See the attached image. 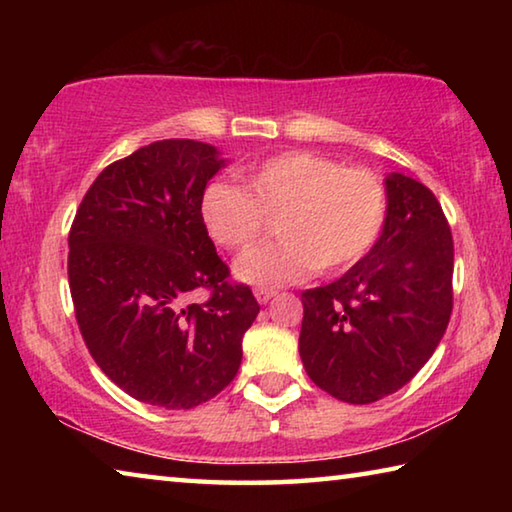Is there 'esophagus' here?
I'll return each mask as SVG.
<instances>
[{
	"mask_svg": "<svg viewBox=\"0 0 512 512\" xmlns=\"http://www.w3.org/2000/svg\"><path fill=\"white\" fill-rule=\"evenodd\" d=\"M275 289H266V287H259V289H255V298H257V302L259 305H266L268 300H271L273 296H275Z\"/></svg>",
	"mask_w": 512,
	"mask_h": 512,
	"instance_id": "1",
	"label": "esophagus"
}]
</instances>
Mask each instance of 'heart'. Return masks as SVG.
I'll return each instance as SVG.
<instances>
[{"label":"heart","mask_w":512,"mask_h":512,"mask_svg":"<svg viewBox=\"0 0 512 512\" xmlns=\"http://www.w3.org/2000/svg\"><path fill=\"white\" fill-rule=\"evenodd\" d=\"M244 187L207 185L201 219L207 235L228 250L264 237L268 216L284 239L235 262L241 282L280 287L311 273L343 271L375 246L386 223V189L377 176L343 169L307 151L275 155L241 173Z\"/></svg>","instance_id":"1"}]
</instances>
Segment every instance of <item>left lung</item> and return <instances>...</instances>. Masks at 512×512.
I'll return each instance as SVG.
<instances>
[{
    "instance_id": "8db88e82",
    "label": "left lung",
    "mask_w": 512,
    "mask_h": 512,
    "mask_svg": "<svg viewBox=\"0 0 512 512\" xmlns=\"http://www.w3.org/2000/svg\"><path fill=\"white\" fill-rule=\"evenodd\" d=\"M386 223L348 273L302 293L300 359L348 404H372L418 375L452 316L454 241L438 198L388 173Z\"/></svg>"
}]
</instances>
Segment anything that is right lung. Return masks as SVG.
<instances>
[{"label":"right lung","mask_w":512,"mask_h":512,"mask_svg":"<svg viewBox=\"0 0 512 512\" xmlns=\"http://www.w3.org/2000/svg\"><path fill=\"white\" fill-rule=\"evenodd\" d=\"M225 167L212 144L162 140L103 169L69 230V291L92 359L121 391L162 409H194L235 379L259 314L228 282L201 219ZM196 288L211 298L191 302Z\"/></svg>","instance_id":"right-lung-1"}]
</instances>
